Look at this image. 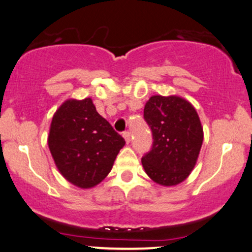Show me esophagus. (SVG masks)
<instances>
[{
    "label": "esophagus",
    "instance_id": "1",
    "mask_svg": "<svg viewBox=\"0 0 252 252\" xmlns=\"http://www.w3.org/2000/svg\"><path fill=\"white\" fill-rule=\"evenodd\" d=\"M123 137H124V140H126V143H130V141H131V134H130L129 131H124Z\"/></svg>",
    "mask_w": 252,
    "mask_h": 252
}]
</instances>
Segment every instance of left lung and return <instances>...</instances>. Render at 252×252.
Wrapping results in <instances>:
<instances>
[{
	"mask_svg": "<svg viewBox=\"0 0 252 252\" xmlns=\"http://www.w3.org/2000/svg\"><path fill=\"white\" fill-rule=\"evenodd\" d=\"M143 117L153 135L152 148L142 156L144 170L163 186L180 184L194 168L204 138L195 109L184 98L153 96Z\"/></svg>",
	"mask_w": 252,
	"mask_h": 252,
	"instance_id": "8db88e82",
	"label": "left lung"
}]
</instances>
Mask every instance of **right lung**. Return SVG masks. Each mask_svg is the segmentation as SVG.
<instances>
[{"label": "right lung", "mask_w": 252, "mask_h": 252, "mask_svg": "<svg viewBox=\"0 0 252 252\" xmlns=\"http://www.w3.org/2000/svg\"><path fill=\"white\" fill-rule=\"evenodd\" d=\"M124 144L91 98L66 100L52 120L48 147L54 162L63 178L80 189L96 186L109 174Z\"/></svg>", "instance_id": "add662e5"}]
</instances>
